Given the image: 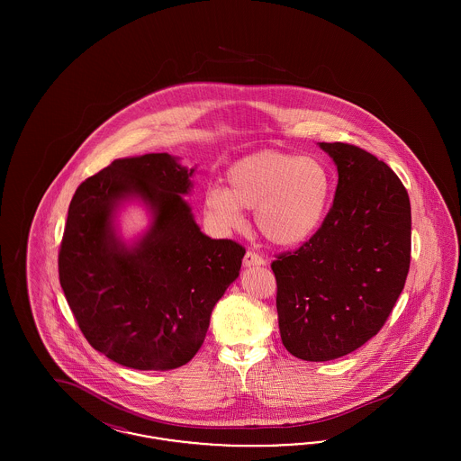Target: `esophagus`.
<instances>
[{
  "label": "esophagus",
  "mask_w": 461,
  "mask_h": 461,
  "mask_svg": "<svg viewBox=\"0 0 461 461\" xmlns=\"http://www.w3.org/2000/svg\"><path fill=\"white\" fill-rule=\"evenodd\" d=\"M266 261H264L263 258L259 256V254H256V252H252V250H249L245 256H243V266L245 267H252V266H264Z\"/></svg>",
  "instance_id": "obj_1"
}]
</instances>
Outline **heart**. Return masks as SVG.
<instances>
[{"mask_svg":"<svg viewBox=\"0 0 461 461\" xmlns=\"http://www.w3.org/2000/svg\"><path fill=\"white\" fill-rule=\"evenodd\" d=\"M333 179L327 164L309 155L263 150L237 160L226 173V190L203 195V212L221 231L243 224V211H256L264 239L276 247L311 240L329 212Z\"/></svg>","mask_w":461,"mask_h":461,"instance_id":"b5f03b06","label":"heart"}]
</instances>
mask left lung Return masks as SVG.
I'll return each instance as SVG.
<instances>
[{"instance_id": "1", "label": "left lung", "mask_w": 461, "mask_h": 461, "mask_svg": "<svg viewBox=\"0 0 461 461\" xmlns=\"http://www.w3.org/2000/svg\"><path fill=\"white\" fill-rule=\"evenodd\" d=\"M337 167L333 205L318 233L271 264L286 351L330 361L384 327L410 269L411 207L394 171L348 143H318Z\"/></svg>"}]
</instances>
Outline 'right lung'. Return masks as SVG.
Returning <instances> with one entry per match:
<instances>
[{
  "label": "right lung",
  "instance_id": "obj_1",
  "mask_svg": "<svg viewBox=\"0 0 461 461\" xmlns=\"http://www.w3.org/2000/svg\"><path fill=\"white\" fill-rule=\"evenodd\" d=\"M194 173L175 155L115 158L70 200L60 285L89 344L122 366L186 365L240 275L245 249L202 233L185 200ZM131 203L146 209L149 224L126 240L120 214Z\"/></svg>",
  "mask_w": 461,
  "mask_h": 461
}]
</instances>
